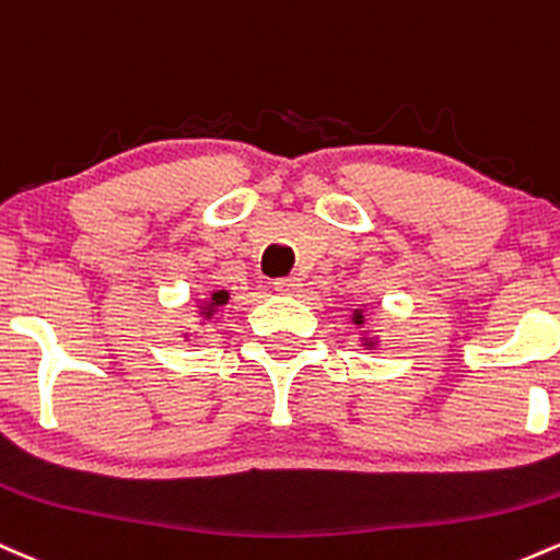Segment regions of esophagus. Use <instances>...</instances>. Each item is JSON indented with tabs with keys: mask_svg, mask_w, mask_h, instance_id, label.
<instances>
[{
	"mask_svg": "<svg viewBox=\"0 0 560 560\" xmlns=\"http://www.w3.org/2000/svg\"><path fill=\"white\" fill-rule=\"evenodd\" d=\"M300 287H303V281H300L298 276H287V279L273 281V290L279 294H298Z\"/></svg>",
	"mask_w": 560,
	"mask_h": 560,
	"instance_id": "obj_1",
	"label": "esophagus"
}]
</instances>
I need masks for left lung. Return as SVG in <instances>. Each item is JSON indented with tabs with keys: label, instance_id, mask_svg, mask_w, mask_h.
Segmentation results:
<instances>
[{
	"label": "left lung",
	"instance_id": "obj_1",
	"mask_svg": "<svg viewBox=\"0 0 560 560\" xmlns=\"http://www.w3.org/2000/svg\"><path fill=\"white\" fill-rule=\"evenodd\" d=\"M353 322H355V324H364V313L355 311V313H353Z\"/></svg>",
	"mask_w": 560,
	"mask_h": 560
}]
</instances>
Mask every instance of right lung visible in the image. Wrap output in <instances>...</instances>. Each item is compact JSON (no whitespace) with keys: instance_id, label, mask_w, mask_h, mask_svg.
<instances>
[{"instance_id":"1","label":"right lung","mask_w":560,"mask_h":560,"mask_svg":"<svg viewBox=\"0 0 560 560\" xmlns=\"http://www.w3.org/2000/svg\"><path fill=\"white\" fill-rule=\"evenodd\" d=\"M225 303H229V292H214L210 298V303H205V308L201 311H205L207 316H212L214 308H220V305H225Z\"/></svg>"}]
</instances>
